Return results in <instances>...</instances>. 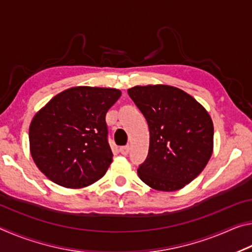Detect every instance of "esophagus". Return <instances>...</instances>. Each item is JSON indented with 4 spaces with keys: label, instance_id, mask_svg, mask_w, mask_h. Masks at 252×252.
Returning <instances> with one entry per match:
<instances>
[{
    "label": "esophagus",
    "instance_id": "1",
    "mask_svg": "<svg viewBox=\"0 0 252 252\" xmlns=\"http://www.w3.org/2000/svg\"><path fill=\"white\" fill-rule=\"evenodd\" d=\"M120 152L122 153L123 156H126V155H129V152H130V147H129V146L121 147V148H120Z\"/></svg>",
    "mask_w": 252,
    "mask_h": 252
}]
</instances>
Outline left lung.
Wrapping results in <instances>:
<instances>
[{
    "label": "left lung",
    "mask_w": 252,
    "mask_h": 252,
    "mask_svg": "<svg viewBox=\"0 0 252 252\" xmlns=\"http://www.w3.org/2000/svg\"><path fill=\"white\" fill-rule=\"evenodd\" d=\"M146 118L150 146L139 178L159 191L182 189L206 167L213 151V123L207 110L171 85H136L127 90Z\"/></svg>",
    "instance_id": "1"
}]
</instances>
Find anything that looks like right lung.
Listing matches in <instances>:
<instances>
[{
	"mask_svg": "<svg viewBox=\"0 0 252 252\" xmlns=\"http://www.w3.org/2000/svg\"><path fill=\"white\" fill-rule=\"evenodd\" d=\"M120 96L118 89L75 87L52 97L29 130L30 151L41 172L72 189L103 177L113 157L105 114Z\"/></svg>",
	"mask_w": 252,
	"mask_h": 252,
	"instance_id": "1",
	"label": "right lung"
}]
</instances>
